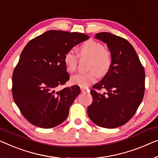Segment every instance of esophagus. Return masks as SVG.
<instances>
[{
  "label": "esophagus",
  "mask_w": 158,
  "mask_h": 158,
  "mask_svg": "<svg viewBox=\"0 0 158 158\" xmlns=\"http://www.w3.org/2000/svg\"><path fill=\"white\" fill-rule=\"evenodd\" d=\"M81 91L82 93H84V92H86V89H84V88H81Z\"/></svg>",
  "instance_id": "34e87169"
}]
</instances>
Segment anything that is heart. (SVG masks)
Here are the masks:
<instances>
[{"label": "heart", "mask_w": 158, "mask_h": 158, "mask_svg": "<svg viewBox=\"0 0 158 158\" xmlns=\"http://www.w3.org/2000/svg\"><path fill=\"white\" fill-rule=\"evenodd\" d=\"M80 57L90 58L88 69L86 73H80L72 77L71 81L75 85L87 87L96 81L98 74L104 76L109 72L112 65V55L109 50L104 48L100 42L88 40L84 42L78 49ZM79 56L72 50H69L64 56V63L67 72L72 74L76 72L78 67Z\"/></svg>", "instance_id": "obj_1"}]
</instances>
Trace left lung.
Here are the masks:
<instances>
[{
  "label": "left lung",
  "instance_id": "left-lung-1",
  "mask_svg": "<svg viewBox=\"0 0 158 158\" xmlns=\"http://www.w3.org/2000/svg\"><path fill=\"white\" fill-rule=\"evenodd\" d=\"M96 39L107 44L112 55L109 72L91 90L93 102L87 113L94 123L114 128L132 118L145 93V69L131 43L110 32H99ZM105 88L106 94L98 90Z\"/></svg>",
  "mask_w": 158,
  "mask_h": 158
}]
</instances>
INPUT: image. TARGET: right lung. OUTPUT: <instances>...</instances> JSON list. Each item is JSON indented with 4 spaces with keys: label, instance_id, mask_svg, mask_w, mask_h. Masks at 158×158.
Returning <instances> with one entry per match:
<instances>
[{
    "label": "right lung",
    "instance_id": "obj_1",
    "mask_svg": "<svg viewBox=\"0 0 158 158\" xmlns=\"http://www.w3.org/2000/svg\"><path fill=\"white\" fill-rule=\"evenodd\" d=\"M86 34L48 30L31 40L21 53L12 77V94L21 114L30 123L51 128L64 121L79 86L65 87L69 75L64 63L65 53L89 39Z\"/></svg>",
    "mask_w": 158,
    "mask_h": 158
}]
</instances>
